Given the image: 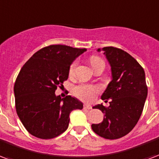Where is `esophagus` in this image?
<instances>
[{"instance_id": "1", "label": "esophagus", "mask_w": 159, "mask_h": 159, "mask_svg": "<svg viewBox=\"0 0 159 159\" xmlns=\"http://www.w3.org/2000/svg\"><path fill=\"white\" fill-rule=\"evenodd\" d=\"M83 109H87V110H90L92 109V107L90 105H87V104H84V106H83Z\"/></svg>"}]
</instances>
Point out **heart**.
I'll list each match as a JSON object with an SVG mask.
<instances>
[{
	"label": "heart",
	"instance_id": "heart-1",
	"mask_svg": "<svg viewBox=\"0 0 159 159\" xmlns=\"http://www.w3.org/2000/svg\"><path fill=\"white\" fill-rule=\"evenodd\" d=\"M90 64L93 68H95L97 66L100 64H104V62L100 57L93 56L90 58ZM77 61H74L69 66V76H72L76 71ZM99 92V89L94 86L88 85V84H79L74 87L73 93L76 97L86 102H91L94 99L95 96Z\"/></svg>",
	"mask_w": 159,
	"mask_h": 159
}]
</instances>
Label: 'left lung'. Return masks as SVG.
Listing matches in <instances>:
<instances>
[{"label": "left lung", "mask_w": 159, "mask_h": 159, "mask_svg": "<svg viewBox=\"0 0 159 159\" xmlns=\"http://www.w3.org/2000/svg\"><path fill=\"white\" fill-rule=\"evenodd\" d=\"M103 50L111 66L113 79L101 98L110 100L109 107L95 106L104 117L99 124L92 125V129L103 138L119 139L127 135L141 117L148 96L145 71L136 59L121 49L109 46Z\"/></svg>", "instance_id": "obj_1"}]
</instances>
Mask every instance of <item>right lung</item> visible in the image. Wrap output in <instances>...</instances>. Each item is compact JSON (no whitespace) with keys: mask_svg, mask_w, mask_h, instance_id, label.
<instances>
[{"mask_svg":"<svg viewBox=\"0 0 159 159\" xmlns=\"http://www.w3.org/2000/svg\"><path fill=\"white\" fill-rule=\"evenodd\" d=\"M86 51L63 44H51L34 53L23 65L14 84L16 111L29 133L40 139H52L66 130L70 113L83 103L70 95L56 96L66 81L69 66Z\"/></svg>","mask_w":159,"mask_h":159,"instance_id":"add662e5","label":"right lung"}]
</instances>
